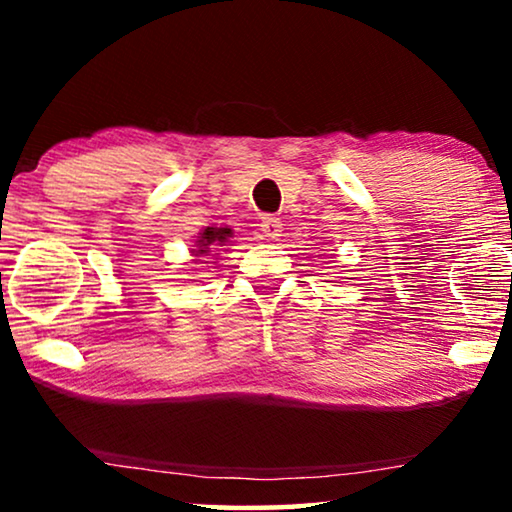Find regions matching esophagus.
Listing matches in <instances>:
<instances>
[{
	"label": "esophagus",
	"instance_id": "34e87169",
	"mask_svg": "<svg viewBox=\"0 0 512 512\" xmlns=\"http://www.w3.org/2000/svg\"><path fill=\"white\" fill-rule=\"evenodd\" d=\"M261 230H263L265 237H270V240H277V237L282 235V221H279L277 216L265 214L261 219Z\"/></svg>",
	"mask_w": 512,
	"mask_h": 512
}]
</instances>
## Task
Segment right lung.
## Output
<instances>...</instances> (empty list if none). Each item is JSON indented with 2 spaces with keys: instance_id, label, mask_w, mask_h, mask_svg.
Returning <instances> with one entry per match:
<instances>
[{
  "instance_id": "1",
  "label": "right lung",
  "mask_w": 512,
  "mask_h": 512,
  "mask_svg": "<svg viewBox=\"0 0 512 512\" xmlns=\"http://www.w3.org/2000/svg\"><path fill=\"white\" fill-rule=\"evenodd\" d=\"M230 237V228H205L200 233V240H198V249H193V254H209V251H214L216 247H223V244L228 242Z\"/></svg>"
}]
</instances>
